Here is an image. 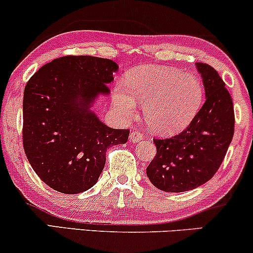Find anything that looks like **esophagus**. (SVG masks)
Here are the masks:
<instances>
[{
	"label": "esophagus",
	"mask_w": 253,
	"mask_h": 253,
	"mask_svg": "<svg viewBox=\"0 0 253 253\" xmlns=\"http://www.w3.org/2000/svg\"><path fill=\"white\" fill-rule=\"evenodd\" d=\"M143 133H141L139 131H132L131 133H130V142L132 143H138L141 142L143 139Z\"/></svg>",
	"instance_id": "34e87169"
}]
</instances>
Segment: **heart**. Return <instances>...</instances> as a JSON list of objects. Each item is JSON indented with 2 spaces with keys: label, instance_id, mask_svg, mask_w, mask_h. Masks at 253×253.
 Returning <instances> with one entry per match:
<instances>
[{
  "label": "heart",
  "instance_id": "heart-1",
  "mask_svg": "<svg viewBox=\"0 0 253 253\" xmlns=\"http://www.w3.org/2000/svg\"><path fill=\"white\" fill-rule=\"evenodd\" d=\"M126 89L118 85L112 103L126 118H132L136 102L144 103L148 126L158 135H172L191 123L201 108L204 89L198 77L163 65H139L126 76Z\"/></svg>",
  "mask_w": 253,
  "mask_h": 253
}]
</instances>
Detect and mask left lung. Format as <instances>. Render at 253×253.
<instances>
[{
	"label": "left lung",
	"instance_id": "8db88e82",
	"mask_svg": "<svg viewBox=\"0 0 253 253\" xmlns=\"http://www.w3.org/2000/svg\"><path fill=\"white\" fill-rule=\"evenodd\" d=\"M205 89V103L184 131L154 139L157 154L146 168L150 182L165 192H184L213 177L235 131L233 103L212 67L196 63Z\"/></svg>",
	"mask_w": 253,
	"mask_h": 253
}]
</instances>
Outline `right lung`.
I'll return each instance as SVG.
<instances>
[{
  "label": "right lung",
  "mask_w": 253,
  "mask_h": 253,
  "mask_svg": "<svg viewBox=\"0 0 253 253\" xmlns=\"http://www.w3.org/2000/svg\"><path fill=\"white\" fill-rule=\"evenodd\" d=\"M118 70L116 62L64 56L43 65L23 95V148L37 176L56 191L74 195L97 183L110 146L129 130L112 129L91 110Z\"/></svg>",
  "instance_id": "right-lung-1"
}]
</instances>
